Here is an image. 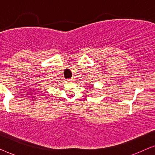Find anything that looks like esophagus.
Listing matches in <instances>:
<instances>
[{
	"mask_svg": "<svg viewBox=\"0 0 155 155\" xmlns=\"http://www.w3.org/2000/svg\"><path fill=\"white\" fill-rule=\"evenodd\" d=\"M73 79H68L67 81L68 82H71V81H73Z\"/></svg>",
	"mask_w": 155,
	"mask_h": 155,
	"instance_id": "esophagus-1",
	"label": "esophagus"
}]
</instances>
